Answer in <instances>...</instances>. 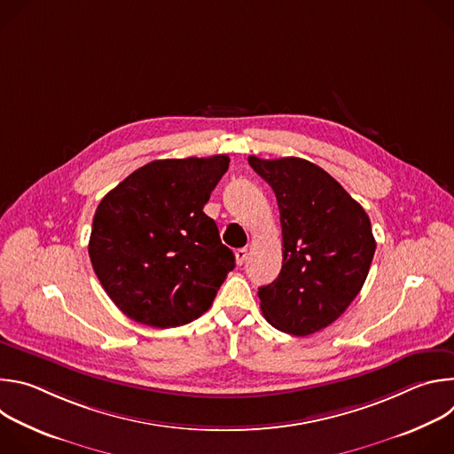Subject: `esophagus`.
Returning <instances> with one entry per match:
<instances>
[{
	"label": "esophagus",
	"mask_w": 454,
	"mask_h": 454,
	"mask_svg": "<svg viewBox=\"0 0 454 454\" xmlns=\"http://www.w3.org/2000/svg\"><path fill=\"white\" fill-rule=\"evenodd\" d=\"M246 258H247V247H239V249L235 251V261H237V264L242 266V264L246 262Z\"/></svg>",
	"instance_id": "34e87169"
}]
</instances>
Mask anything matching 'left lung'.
<instances>
[{
	"instance_id": "obj_1",
	"label": "left lung",
	"mask_w": 454,
	"mask_h": 454,
	"mask_svg": "<svg viewBox=\"0 0 454 454\" xmlns=\"http://www.w3.org/2000/svg\"><path fill=\"white\" fill-rule=\"evenodd\" d=\"M273 188L282 224V270L258 287L268 323L293 336L329 327L359 294L375 253L363 207L321 167L301 158H247Z\"/></svg>"
}]
</instances>
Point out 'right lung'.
<instances>
[{"label":"right lung","mask_w":454,"mask_h":454,"mask_svg":"<svg viewBox=\"0 0 454 454\" xmlns=\"http://www.w3.org/2000/svg\"><path fill=\"white\" fill-rule=\"evenodd\" d=\"M230 158L156 160L107 192L93 217L90 258L114 305L156 329L207 312L235 268L203 208Z\"/></svg>","instance_id":"1"}]
</instances>
